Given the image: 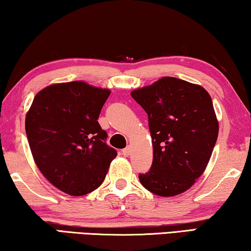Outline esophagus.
<instances>
[{
    "label": "esophagus",
    "mask_w": 251,
    "mask_h": 251,
    "mask_svg": "<svg viewBox=\"0 0 251 251\" xmlns=\"http://www.w3.org/2000/svg\"><path fill=\"white\" fill-rule=\"evenodd\" d=\"M130 151H131V150H130V147H126L125 150H122V155L123 156H129L130 155Z\"/></svg>",
    "instance_id": "1"
}]
</instances>
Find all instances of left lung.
<instances>
[{"instance_id": "obj_1", "label": "left lung", "mask_w": 251, "mask_h": 251, "mask_svg": "<svg viewBox=\"0 0 251 251\" xmlns=\"http://www.w3.org/2000/svg\"><path fill=\"white\" fill-rule=\"evenodd\" d=\"M131 96L148 114L154 151L140 183L162 197L182 194L204 173L219 136L209 94L196 83L162 77Z\"/></svg>"}]
</instances>
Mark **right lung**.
<instances>
[{
	"label": "right lung",
	"instance_id": "obj_1",
	"mask_svg": "<svg viewBox=\"0 0 251 251\" xmlns=\"http://www.w3.org/2000/svg\"><path fill=\"white\" fill-rule=\"evenodd\" d=\"M110 94L85 81L52 83L36 94L27 112L26 133L36 165L65 194L95 190L117 157L97 121Z\"/></svg>",
	"mask_w": 251,
	"mask_h": 251
}]
</instances>
